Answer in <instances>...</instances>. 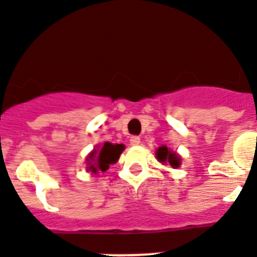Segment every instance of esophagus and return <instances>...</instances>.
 <instances>
[{"instance_id":"obj_1","label":"esophagus","mask_w":257,"mask_h":257,"mask_svg":"<svg viewBox=\"0 0 257 257\" xmlns=\"http://www.w3.org/2000/svg\"><path fill=\"white\" fill-rule=\"evenodd\" d=\"M141 144V139H140L139 136H133V137H131V145L132 146H137Z\"/></svg>"}]
</instances>
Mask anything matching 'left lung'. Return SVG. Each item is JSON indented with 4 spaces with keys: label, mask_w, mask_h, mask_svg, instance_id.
Masks as SVG:
<instances>
[{
    "label": "left lung",
    "mask_w": 257,
    "mask_h": 257,
    "mask_svg": "<svg viewBox=\"0 0 257 257\" xmlns=\"http://www.w3.org/2000/svg\"><path fill=\"white\" fill-rule=\"evenodd\" d=\"M155 155H157V159L162 163H169L171 166L172 169H176L180 166V157H179L176 153L171 152L167 146H161V148L157 149V152H155Z\"/></svg>",
    "instance_id": "left-lung-1"
}]
</instances>
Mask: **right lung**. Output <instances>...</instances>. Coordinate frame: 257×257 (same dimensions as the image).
<instances>
[{
	"label": "right lung",
	"instance_id": "right-lung-1",
	"mask_svg": "<svg viewBox=\"0 0 257 257\" xmlns=\"http://www.w3.org/2000/svg\"><path fill=\"white\" fill-rule=\"evenodd\" d=\"M124 150L122 144H111V142H104L102 146L94 149L86 158L87 163V171L92 174L98 172H104L109 169V166L116 163L118 161V157Z\"/></svg>",
	"mask_w": 257,
	"mask_h": 257
}]
</instances>
